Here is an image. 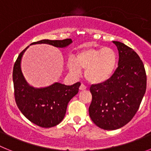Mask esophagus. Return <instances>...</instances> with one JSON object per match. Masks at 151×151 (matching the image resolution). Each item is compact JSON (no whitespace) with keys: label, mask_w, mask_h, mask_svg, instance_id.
I'll list each match as a JSON object with an SVG mask.
<instances>
[{"label":"esophagus","mask_w":151,"mask_h":151,"mask_svg":"<svg viewBox=\"0 0 151 151\" xmlns=\"http://www.w3.org/2000/svg\"><path fill=\"white\" fill-rule=\"evenodd\" d=\"M86 88H87V87H86V86H85V85H84V84H82V85H80L79 90L83 91V90H85V89H86Z\"/></svg>","instance_id":"1"}]
</instances>
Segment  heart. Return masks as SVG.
Here are the masks:
<instances>
[{"instance_id":"1","label":"heart","mask_w":151,"mask_h":151,"mask_svg":"<svg viewBox=\"0 0 151 151\" xmlns=\"http://www.w3.org/2000/svg\"><path fill=\"white\" fill-rule=\"evenodd\" d=\"M118 57L111 47H87L78 50L68 63L69 72L78 75L79 69H85L86 79L92 84H101L110 79L116 67Z\"/></svg>"}]
</instances>
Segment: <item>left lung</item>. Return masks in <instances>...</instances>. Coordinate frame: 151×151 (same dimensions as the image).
I'll use <instances>...</instances> for the list:
<instances>
[{
	"label": "left lung",
	"mask_w": 151,
	"mask_h": 151,
	"mask_svg": "<svg viewBox=\"0 0 151 151\" xmlns=\"http://www.w3.org/2000/svg\"><path fill=\"white\" fill-rule=\"evenodd\" d=\"M119 50L118 67L106 82L92 85L88 112L91 120L104 130H115L130 122L146 91L143 62L133 49L113 41Z\"/></svg>",
	"instance_id": "obj_1"
}]
</instances>
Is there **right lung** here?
Masks as SVG:
<instances>
[{
    "mask_svg": "<svg viewBox=\"0 0 151 151\" xmlns=\"http://www.w3.org/2000/svg\"><path fill=\"white\" fill-rule=\"evenodd\" d=\"M72 43L71 38L64 40H41L35 44H48L65 47ZM19 54L13 70L14 97L21 113L30 122L42 128L54 127L63 119L68 103L78 92L79 82L73 85L56 82L48 87L35 88L26 82L21 71V59L25 50Z\"/></svg>",
    "mask_w": 151,
    "mask_h": 151,
    "instance_id": "right-lung-1",
    "label": "right lung"
}]
</instances>
